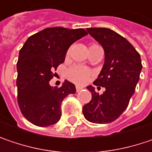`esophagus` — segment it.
Returning a JSON list of instances; mask_svg holds the SVG:
<instances>
[{"label": "esophagus", "mask_w": 152, "mask_h": 152, "mask_svg": "<svg viewBox=\"0 0 152 152\" xmlns=\"http://www.w3.org/2000/svg\"><path fill=\"white\" fill-rule=\"evenodd\" d=\"M83 87H81V86H76V92H79V91H81L82 89H83Z\"/></svg>", "instance_id": "esophagus-1"}]
</instances>
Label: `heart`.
<instances>
[{"instance_id":"heart-1","label":"heart","mask_w":152,"mask_h":152,"mask_svg":"<svg viewBox=\"0 0 152 152\" xmlns=\"http://www.w3.org/2000/svg\"><path fill=\"white\" fill-rule=\"evenodd\" d=\"M92 76L91 69L82 66V65H76L70 68L67 73V76L70 81L77 84H84L89 80Z\"/></svg>"}]
</instances>
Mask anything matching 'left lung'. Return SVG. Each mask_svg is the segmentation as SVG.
Returning <instances> with one entry per match:
<instances>
[{"instance_id":"8db88e82","label":"left lung","mask_w":152,"mask_h":152,"mask_svg":"<svg viewBox=\"0 0 152 152\" xmlns=\"http://www.w3.org/2000/svg\"><path fill=\"white\" fill-rule=\"evenodd\" d=\"M87 30L104 51V63L94 84L104 88L105 91L99 94L94 87H87L92 99L83 106V115L93 123H110L127 109L134 94L141 72V58L127 39L112 30L88 28Z\"/></svg>"}]
</instances>
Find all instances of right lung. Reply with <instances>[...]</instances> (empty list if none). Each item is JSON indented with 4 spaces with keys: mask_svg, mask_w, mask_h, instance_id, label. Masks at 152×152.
<instances>
[{
    "mask_svg": "<svg viewBox=\"0 0 152 152\" xmlns=\"http://www.w3.org/2000/svg\"><path fill=\"white\" fill-rule=\"evenodd\" d=\"M87 35L84 29L47 28L29 37L19 51L18 103L23 116L34 125L47 127L59 121L61 103L76 93V87L66 80L59 88L51 87L49 81L70 45Z\"/></svg>",
    "mask_w": 152,
    "mask_h": 152,
    "instance_id": "add662e5",
    "label": "right lung"
}]
</instances>
